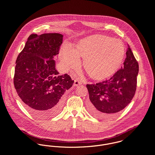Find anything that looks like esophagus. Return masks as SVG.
I'll return each mask as SVG.
<instances>
[{
    "label": "esophagus",
    "mask_w": 155,
    "mask_h": 155,
    "mask_svg": "<svg viewBox=\"0 0 155 155\" xmlns=\"http://www.w3.org/2000/svg\"><path fill=\"white\" fill-rule=\"evenodd\" d=\"M82 84V83L79 81H78V80H74V86H76V87H77V86H78V85H81Z\"/></svg>",
    "instance_id": "34e87169"
}]
</instances>
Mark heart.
Instances as JSON below:
<instances>
[{
  "mask_svg": "<svg viewBox=\"0 0 155 155\" xmlns=\"http://www.w3.org/2000/svg\"><path fill=\"white\" fill-rule=\"evenodd\" d=\"M125 56L123 43L102 35L89 36L79 40L73 49L69 44L61 48L60 58L67 69L77 68L84 59V68L93 79L101 81L114 74Z\"/></svg>",
  "mask_w": 155,
  "mask_h": 155,
  "instance_id": "1",
  "label": "heart"
}]
</instances>
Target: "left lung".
<instances>
[{
	"label": "left lung",
	"instance_id": "8db88e82",
	"mask_svg": "<svg viewBox=\"0 0 155 155\" xmlns=\"http://www.w3.org/2000/svg\"><path fill=\"white\" fill-rule=\"evenodd\" d=\"M122 67L109 80L87 84L90 113L101 119H109L131 102L137 88L138 63L128 46Z\"/></svg>",
	"mask_w": 155,
	"mask_h": 155
}]
</instances>
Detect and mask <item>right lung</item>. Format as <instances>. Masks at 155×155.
<instances>
[{
  "mask_svg": "<svg viewBox=\"0 0 155 155\" xmlns=\"http://www.w3.org/2000/svg\"><path fill=\"white\" fill-rule=\"evenodd\" d=\"M63 38L55 33L32 34L16 60L15 88L26 109L42 119L60 113L62 97L74 83L67 74L58 75L53 60L59 53Z\"/></svg>",
  "mask_w": 155,
  "mask_h": 155,
  "instance_id": "add662e5",
  "label": "right lung"
}]
</instances>
